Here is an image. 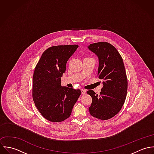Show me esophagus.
I'll return each mask as SVG.
<instances>
[{"label":"esophagus","instance_id":"1","mask_svg":"<svg viewBox=\"0 0 154 154\" xmlns=\"http://www.w3.org/2000/svg\"><path fill=\"white\" fill-rule=\"evenodd\" d=\"M81 93H82V94L84 95V94H86V90H85V89H81Z\"/></svg>","mask_w":154,"mask_h":154}]
</instances>
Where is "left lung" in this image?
<instances>
[{
  "label": "left lung",
  "instance_id": "1",
  "mask_svg": "<svg viewBox=\"0 0 154 154\" xmlns=\"http://www.w3.org/2000/svg\"><path fill=\"white\" fill-rule=\"evenodd\" d=\"M88 49L98 58V76L103 87L100 94L87 91L92 98L91 115L102 120L116 116L122 109L127 94L128 79L123 60L117 49L106 42L90 44Z\"/></svg>",
  "mask_w": 154,
  "mask_h": 154
}]
</instances>
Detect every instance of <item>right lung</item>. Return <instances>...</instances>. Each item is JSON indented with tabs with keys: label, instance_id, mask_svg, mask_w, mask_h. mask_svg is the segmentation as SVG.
Masks as SVG:
<instances>
[{
	"label": "right lung",
	"instance_id": "1",
	"mask_svg": "<svg viewBox=\"0 0 154 154\" xmlns=\"http://www.w3.org/2000/svg\"><path fill=\"white\" fill-rule=\"evenodd\" d=\"M78 45L52 46L44 51L35 66L32 78V98L45 119L60 122L69 118L79 97L80 89L62 87L61 77L69 59Z\"/></svg>",
	"mask_w": 154,
	"mask_h": 154
}]
</instances>
